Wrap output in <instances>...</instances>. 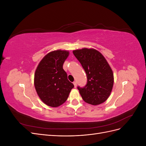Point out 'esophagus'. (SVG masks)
Instances as JSON below:
<instances>
[{"label": "esophagus", "instance_id": "obj_1", "mask_svg": "<svg viewBox=\"0 0 146 146\" xmlns=\"http://www.w3.org/2000/svg\"><path fill=\"white\" fill-rule=\"evenodd\" d=\"M73 84H74V87L76 88L77 87V82H74Z\"/></svg>", "mask_w": 146, "mask_h": 146}]
</instances>
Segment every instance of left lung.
I'll use <instances>...</instances> for the list:
<instances>
[{
    "instance_id": "1",
    "label": "left lung",
    "mask_w": 146,
    "mask_h": 146,
    "mask_svg": "<svg viewBox=\"0 0 146 146\" xmlns=\"http://www.w3.org/2000/svg\"><path fill=\"white\" fill-rule=\"evenodd\" d=\"M73 54L86 74V85L77 87L82 99L91 105L102 104L108 98L114 83L113 73L107 60L93 48L76 50Z\"/></svg>"
}]
</instances>
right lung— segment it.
Segmentation results:
<instances>
[{"label":"right lung","instance_id":"right-lung-1","mask_svg":"<svg viewBox=\"0 0 146 146\" xmlns=\"http://www.w3.org/2000/svg\"><path fill=\"white\" fill-rule=\"evenodd\" d=\"M68 55L69 52L66 50L48 53L35 71L34 84L37 94L43 102L50 107H57L64 103L74 87L63 69Z\"/></svg>","mask_w":146,"mask_h":146}]
</instances>
